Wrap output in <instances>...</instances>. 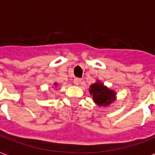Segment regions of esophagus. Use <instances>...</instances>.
<instances>
[{
    "instance_id": "esophagus-1",
    "label": "esophagus",
    "mask_w": 155,
    "mask_h": 155,
    "mask_svg": "<svg viewBox=\"0 0 155 155\" xmlns=\"http://www.w3.org/2000/svg\"><path fill=\"white\" fill-rule=\"evenodd\" d=\"M81 81H82V80L80 79V78H75L74 81H73V83H74V84H75L76 86H78V85H79V84H81Z\"/></svg>"
}]
</instances>
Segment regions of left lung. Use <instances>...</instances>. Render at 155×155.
Listing matches in <instances>:
<instances>
[{
    "mask_svg": "<svg viewBox=\"0 0 155 155\" xmlns=\"http://www.w3.org/2000/svg\"><path fill=\"white\" fill-rule=\"evenodd\" d=\"M89 94L93 100L100 107H107L116 100V92L105 86L100 80L89 86Z\"/></svg>",
    "mask_w": 155,
    "mask_h": 155,
    "instance_id": "obj_1",
    "label": "left lung"
}]
</instances>
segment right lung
Here are the masks:
<instances>
[{"label":"right lung","mask_w":155,"mask_h":155,"mask_svg":"<svg viewBox=\"0 0 155 155\" xmlns=\"http://www.w3.org/2000/svg\"><path fill=\"white\" fill-rule=\"evenodd\" d=\"M54 86H55V88H56V87H57V86H58V84H57V83H56V82H55V84H54Z\"/></svg>","instance_id":"right-lung-1"}]
</instances>
